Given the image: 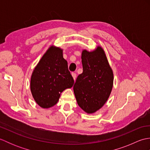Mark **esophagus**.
I'll return each mask as SVG.
<instances>
[{
	"label": "esophagus",
	"mask_w": 150,
	"mask_h": 150,
	"mask_svg": "<svg viewBox=\"0 0 150 150\" xmlns=\"http://www.w3.org/2000/svg\"><path fill=\"white\" fill-rule=\"evenodd\" d=\"M71 75H72V77H73V79H74V81H75L76 77H77V74H76L75 73H71Z\"/></svg>",
	"instance_id": "34e87169"
}]
</instances>
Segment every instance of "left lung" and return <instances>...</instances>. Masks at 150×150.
<instances>
[{"instance_id":"obj_1","label":"left lung","mask_w":150,"mask_h":150,"mask_svg":"<svg viewBox=\"0 0 150 150\" xmlns=\"http://www.w3.org/2000/svg\"><path fill=\"white\" fill-rule=\"evenodd\" d=\"M81 59L83 72L77 77L73 91L79 106L87 113H93L110 97L113 73L100 46L93 52L84 50Z\"/></svg>"}]
</instances>
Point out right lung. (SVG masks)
Instances as JSON below:
<instances>
[{
	"mask_svg": "<svg viewBox=\"0 0 150 150\" xmlns=\"http://www.w3.org/2000/svg\"><path fill=\"white\" fill-rule=\"evenodd\" d=\"M74 80L63 58L62 50L51 46L37 64L31 77V94L37 104L49 108L58 102L60 93L71 88Z\"/></svg>",
	"mask_w": 150,
	"mask_h": 150,
	"instance_id": "1",
	"label": "right lung"
}]
</instances>
